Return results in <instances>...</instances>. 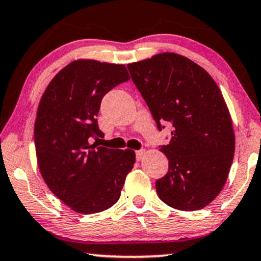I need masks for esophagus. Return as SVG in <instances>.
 <instances>
[{
	"mask_svg": "<svg viewBox=\"0 0 261 261\" xmlns=\"http://www.w3.org/2000/svg\"><path fill=\"white\" fill-rule=\"evenodd\" d=\"M145 154H146V150H145V149L137 150V160H138V161L142 160V159L145 158Z\"/></svg>",
	"mask_w": 261,
	"mask_h": 261,
	"instance_id": "obj_1",
	"label": "esophagus"
}]
</instances>
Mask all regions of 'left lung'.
<instances>
[{"mask_svg":"<svg viewBox=\"0 0 261 261\" xmlns=\"http://www.w3.org/2000/svg\"><path fill=\"white\" fill-rule=\"evenodd\" d=\"M159 130L173 126L160 150L168 172L156 193L168 206L198 211L220 193L233 162L232 119L218 85L202 67L175 53H162L127 65Z\"/></svg>","mask_w":261,"mask_h":261,"instance_id":"left-lung-1","label":"left lung"}]
</instances>
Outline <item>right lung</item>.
<instances>
[{"mask_svg":"<svg viewBox=\"0 0 261 261\" xmlns=\"http://www.w3.org/2000/svg\"><path fill=\"white\" fill-rule=\"evenodd\" d=\"M130 79L123 65L76 60L49 82L37 108L34 140L47 186L71 210L93 214L118 201L135 153L90 145L102 138V97Z\"/></svg>","mask_w":261,"mask_h":261,"instance_id":"obj_1","label":"right lung"}]
</instances>
